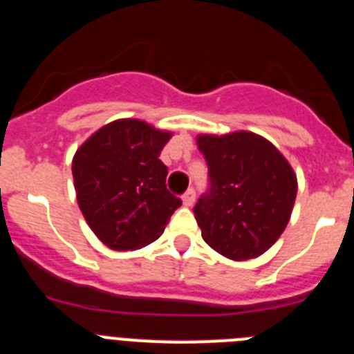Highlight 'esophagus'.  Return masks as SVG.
Segmentation results:
<instances>
[{
    "label": "esophagus",
    "mask_w": 354,
    "mask_h": 354,
    "mask_svg": "<svg viewBox=\"0 0 354 354\" xmlns=\"http://www.w3.org/2000/svg\"><path fill=\"white\" fill-rule=\"evenodd\" d=\"M195 198H196V193L192 187V189H187V192L183 195V204L186 205V207H192V205L195 204Z\"/></svg>",
    "instance_id": "34e87169"
}]
</instances>
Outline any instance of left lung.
I'll return each mask as SVG.
<instances>
[{
    "label": "left lung",
    "instance_id": "left-lung-1",
    "mask_svg": "<svg viewBox=\"0 0 354 354\" xmlns=\"http://www.w3.org/2000/svg\"><path fill=\"white\" fill-rule=\"evenodd\" d=\"M209 186L196 202L204 241L232 261L259 257L282 236L292 212L298 183L277 147L239 131L198 136Z\"/></svg>",
    "mask_w": 354,
    "mask_h": 354
}]
</instances>
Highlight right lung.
Returning a JSON list of instances; mask_svg holds the SVG:
<instances>
[{
  "label": "right lung",
  "instance_id": "right-lung-1",
  "mask_svg": "<svg viewBox=\"0 0 354 354\" xmlns=\"http://www.w3.org/2000/svg\"><path fill=\"white\" fill-rule=\"evenodd\" d=\"M170 136L142 120H115L92 134L72 159L81 212L111 250L150 245L183 204L167 189L168 168L159 159Z\"/></svg>",
  "mask_w": 354,
  "mask_h": 354
}]
</instances>
